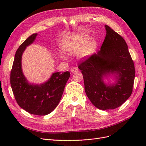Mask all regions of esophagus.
I'll use <instances>...</instances> for the list:
<instances>
[{
  "label": "esophagus",
  "mask_w": 146,
  "mask_h": 146,
  "mask_svg": "<svg viewBox=\"0 0 146 146\" xmlns=\"http://www.w3.org/2000/svg\"><path fill=\"white\" fill-rule=\"evenodd\" d=\"M77 70H78V69L77 68L73 67L71 69H70V72H71L72 73H75V72H76Z\"/></svg>",
  "instance_id": "esophagus-1"
}]
</instances>
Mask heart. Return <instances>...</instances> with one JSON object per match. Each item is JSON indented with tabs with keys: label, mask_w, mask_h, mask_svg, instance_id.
<instances>
[{
	"label": "heart",
	"mask_w": 146,
	"mask_h": 146,
	"mask_svg": "<svg viewBox=\"0 0 146 146\" xmlns=\"http://www.w3.org/2000/svg\"><path fill=\"white\" fill-rule=\"evenodd\" d=\"M96 47V42L91 39L89 35L78 34L70 39L66 47L68 51L72 54H80L86 57L94 52Z\"/></svg>",
	"instance_id": "b5f03b06"
}]
</instances>
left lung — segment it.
<instances>
[{"label": "left lung", "mask_w": 146, "mask_h": 146, "mask_svg": "<svg viewBox=\"0 0 146 146\" xmlns=\"http://www.w3.org/2000/svg\"><path fill=\"white\" fill-rule=\"evenodd\" d=\"M105 38L98 54L78 66L83 76L86 94L100 110L120 107L131 96L135 71L128 46L121 35L105 25ZM114 77V83H106L105 78Z\"/></svg>", "instance_id": "left-lung-1"}]
</instances>
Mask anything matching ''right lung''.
<instances>
[{
	"mask_svg": "<svg viewBox=\"0 0 146 146\" xmlns=\"http://www.w3.org/2000/svg\"><path fill=\"white\" fill-rule=\"evenodd\" d=\"M37 33L30 36L17 48L10 74L13 94L19 107L35 115L44 116L54 111L62 97L70 72H54L46 82L29 83L22 69V55L26 47L35 41Z\"/></svg>",
	"mask_w": 146,
	"mask_h": 146,
	"instance_id": "right-lung-1",
	"label": "right lung"
}]
</instances>
